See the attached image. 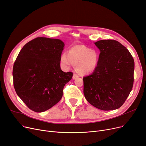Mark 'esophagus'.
Listing matches in <instances>:
<instances>
[{
    "label": "esophagus",
    "instance_id": "1",
    "mask_svg": "<svg viewBox=\"0 0 146 146\" xmlns=\"http://www.w3.org/2000/svg\"><path fill=\"white\" fill-rule=\"evenodd\" d=\"M78 77H79V76H78L77 74L74 73V74H73V79H76V78H78Z\"/></svg>",
    "mask_w": 146,
    "mask_h": 146
}]
</instances>
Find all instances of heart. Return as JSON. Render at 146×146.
<instances>
[{
	"mask_svg": "<svg viewBox=\"0 0 146 146\" xmlns=\"http://www.w3.org/2000/svg\"><path fill=\"white\" fill-rule=\"evenodd\" d=\"M60 61L66 67L73 64L78 73L84 75L95 70L98 64L99 55L96 50L84 45H76L70 49L68 54L63 53Z\"/></svg>",
	"mask_w": 146,
	"mask_h": 146,
	"instance_id": "1",
	"label": "heart"
}]
</instances>
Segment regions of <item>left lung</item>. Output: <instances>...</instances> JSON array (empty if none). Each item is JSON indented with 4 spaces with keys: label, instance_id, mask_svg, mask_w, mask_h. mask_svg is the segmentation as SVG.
Here are the masks:
<instances>
[{
    "label": "left lung",
    "instance_id": "obj_1",
    "mask_svg": "<svg viewBox=\"0 0 146 146\" xmlns=\"http://www.w3.org/2000/svg\"><path fill=\"white\" fill-rule=\"evenodd\" d=\"M100 50L98 64L92 74L84 77L86 100L102 110L121 107L134 84V60L129 50L115 40L95 43Z\"/></svg>",
    "mask_w": 146,
    "mask_h": 146
}]
</instances>
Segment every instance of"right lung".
Returning <instances> with one entry per match:
<instances>
[{"label":"right lung","instance_id":"add662e5","mask_svg":"<svg viewBox=\"0 0 146 146\" xmlns=\"http://www.w3.org/2000/svg\"><path fill=\"white\" fill-rule=\"evenodd\" d=\"M64 46L60 39L37 37L18 54L12 70L14 86L30 110L45 111L61 99L63 88L73 74L60 67Z\"/></svg>","mask_w":146,"mask_h":146}]
</instances>
